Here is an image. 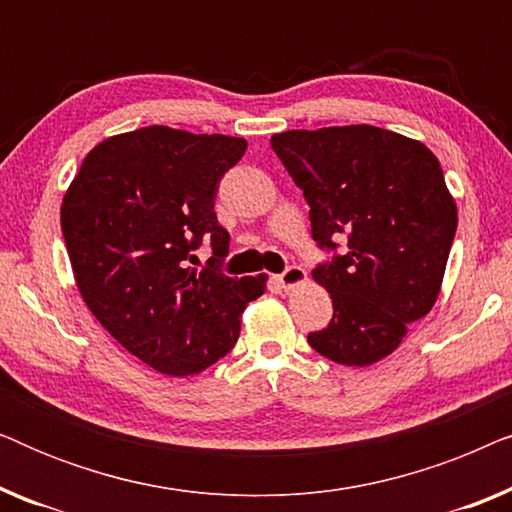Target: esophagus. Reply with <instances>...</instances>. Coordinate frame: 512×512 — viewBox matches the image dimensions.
<instances>
[{
	"mask_svg": "<svg viewBox=\"0 0 512 512\" xmlns=\"http://www.w3.org/2000/svg\"><path fill=\"white\" fill-rule=\"evenodd\" d=\"M277 282L282 284V289H293V286L307 282V272L300 265H289L282 275H277Z\"/></svg>",
	"mask_w": 512,
	"mask_h": 512,
	"instance_id": "1",
	"label": "esophagus"
}]
</instances>
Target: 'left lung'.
<instances>
[{"mask_svg": "<svg viewBox=\"0 0 512 512\" xmlns=\"http://www.w3.org/2000/svg\"><path fill=\"white\" fill-rule=\"evenodd\" d=\"M272 151L310 205L312 240L345 254L312 270L333 319L307 335L342 366H370L431 312L457 233V205L438 158L417 139L375 125L289 130Z\"/></svg>", "mask_w": 512, "mask_h": 512, "instance_id": "1", "label": "left lung"}]
</instances>
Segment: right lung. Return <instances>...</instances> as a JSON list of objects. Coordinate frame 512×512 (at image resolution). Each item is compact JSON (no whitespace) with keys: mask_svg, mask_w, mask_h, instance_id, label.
<instances>
[{"mask_svg":"<svg viewBox=\"0 0 512 512\" xmlns=\"http://www.w3.org/2000/svg\"><path fill=\"white\" fill-rule=\"evenodd\" d=\"M247 151L242 137L149 125L97 144L60 209L74 279L88 310L132 356L163 375H198L240 338L265 275L233 279L219 263V181ZM207 236L215 256L195 271Z\"/></svg>","mask_w":512,"mask_h":512,"instance_id":"right-lung-1","label":"right lung"}]
</instances>
